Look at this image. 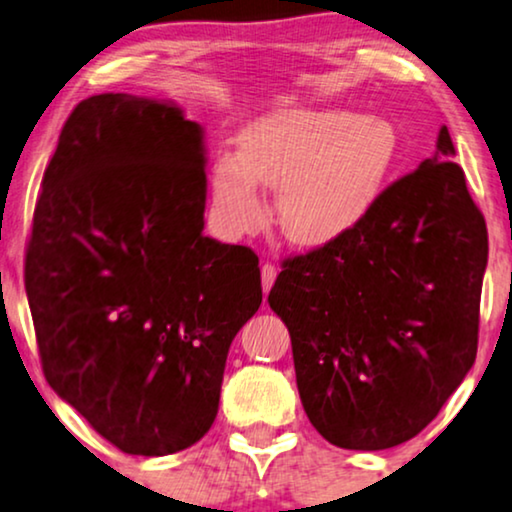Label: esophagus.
<instances>
[{
    "mask_svg": "<svg viewBox=\"0 0 512 512\" xmlns=\"http://www.w3.org/2000/svg\"><path fill=\"white\" fill-rule=\"evenodd\" d=\"M277 279V268L272 263H263L261 268V282H263V291L268 293L272 289V284H275Z\"/></svg>",
    "mask_w": 512,
    "mask_h": 512,
    "instance_id": "1",
    "label": "esophagus"
}]
</instances>
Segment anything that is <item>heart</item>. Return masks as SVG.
Masks as SVG:
<instances>
[{
	"instance_id": "heart-1",
	"label": "heart",
	"mask_w": 512,
	"mask_h": 512,
	"mask_svg": "<svg viewBox=\"0 0 512 512\" xmlns=\"http://www.w3.org/2000/svg\"><path fill=\"white\" fill-rule=\"evenodd\" d=\"M394 123L345 109H282L242 132L240 156L223 151L212 167V200L235 233L265 221L263 186H277L284 235L321 247L354 230L396 170Z\"/></svg>"
}]
</instances>
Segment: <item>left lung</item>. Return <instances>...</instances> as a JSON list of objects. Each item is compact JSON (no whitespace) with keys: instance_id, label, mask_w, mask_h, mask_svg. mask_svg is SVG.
Here are the masks:
<instances>
[{"instance_id":"1","label":"left lung","mask_w":512,"mask_h":512,"mask_svg":"<svg viewBox=\"0 0 512 512\" xmlns=\"http://www.w3.org/2000/svg\"><path fill=\"white\" fill-rule=\"evenodd\" d=\"M452 156L443 125L433 158L347 235L286 258L268 296L307 417L345 450L415 438L475 361L487 226Z\"/></svg>"}]
</instances>
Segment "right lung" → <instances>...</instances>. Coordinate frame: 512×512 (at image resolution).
I'll return each mask as SVG.
<instances>
[{"label":"right lung","instance_id":"1","mask_svg":"<svg viewBox=\"0 0 512 512\" xmlns=\"http://www.w3.org/2000/svg\"><path fill=\"white\" fill-rule=\"evenodd\" d=\"M205 163L177 104L102 93L69 114L41 181L25 254L41 368L125 454L205 436L263 300L254 251L202 235Z\"/></svg>","mask_w":512,"mask_h":512}]
</instances>
